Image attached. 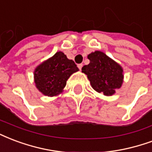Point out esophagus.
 I'll use <instances>...</instances> for the list:
<instances>
[{
	"mask_svg": "<svg viewBox=\"0 0 152 152\" xmlns=\"http://www.w3.org/2000/svg\"><path fill=\"white\" fill-rule=\"evenodd\" d=\"M77 67H78V68H79L80 70H81L82 67H83V64H78L77 65Z\"/></svg>",
	"mask_w": 152,
	"mask_h": 152,
	"instance_id": "1",
	"label": "esophagus"
}]
</instances>
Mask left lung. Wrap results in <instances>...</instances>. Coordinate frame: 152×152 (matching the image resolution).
I'll use <instances>...</instances> for the list:
<instances>
[{
    "label": "left lung",
    "instance_id": "obj_1",
    "mask_svg": "<svg viewBox=\"0 0 152 152\" xmlns=\"http://www.w3.org/2000/svg\"><path fill=\"white\" fill-rule=\"evenodd\" d=\"M89 64L82 67L91 86L97 93L112 96L122 87L124 72L121 65L101 50L88 55Z\"/></svg>",
    "mask_w": 152,
    "mask_h": 152
}]
</instances>
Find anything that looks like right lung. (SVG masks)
I'll return each mask as SVG.
<instances>
[{
	"label": "right lung",
	"instance_id": "1",
	"mask_svg": "<svg viewBox=\"0 0 152 152\" xmlns=\"http://www.w3.org/2000/svg\"><path fill=\"white\" fill-rule=\"evenodd\" d=\"M79 71L73 60L62 51L38 65L34 71V80L37 89L45 96H54L63 93L67 80Z\"/></svg>",
	"mask_w": 152,
	"mask_h": 152
}]
</instances>
